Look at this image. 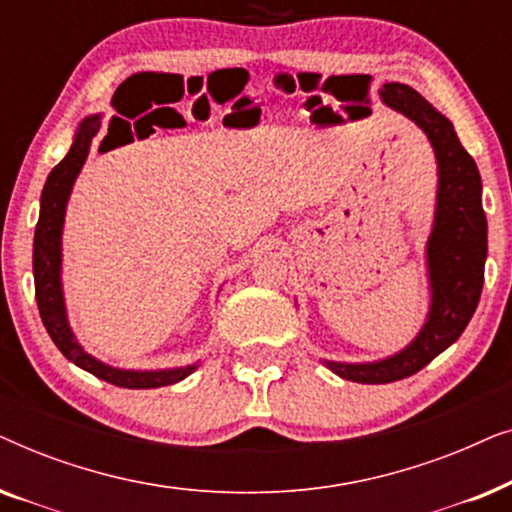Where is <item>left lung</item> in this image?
Segmentation results:
<instances>
[{"label":"left lung","instance_id":"8db88e82","mask_svg":"<svg viewBox=\"0 0 512 512\" xmlns=\"http://www.w3.org/2000/svg\"><path fill=\"white\" fill-rule=\"evenodd\" d=\"M382 102L408 116L429 137L438 160L436 219L426 242L431 305L422 331L408 347L370 363L324 361L342 380L387 384L422 370L464 333L478 307L487 258V219L475 160L452 123L405 83H384Z\"/></svg>","mask_w":512,"mask_h":512}]
</instances>
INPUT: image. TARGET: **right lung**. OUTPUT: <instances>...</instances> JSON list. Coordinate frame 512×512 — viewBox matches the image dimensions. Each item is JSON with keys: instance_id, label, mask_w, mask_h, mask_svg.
I'll use <instances>...</instances> for the list:
<instances>
[{"instance_id": "1", "label": "right lung", "mask_w": 512, "mask_h": 512, "mask_svg": "<svg viewBox=\"0 0 512 512\" xmlns=\"http://www.w3.org/2000/svg\"><path fill=\"white\" fill-rule=\"evenodd\" d=\"M102 116H88L79 123L72 149L67 156L53 167L48 174L44 191H41V209L39 223L34 230V251H32V268H34V293H37V305L41 321H44L48 335L55 342V347L65 354L76 366L88 370L90 375L100 380L116 384L123 389H156L167 384L181 382L193 373V366L170 368V370H121L107 363L97 361L90 356L79 342H76L72 328L67 321L65 296H62V223H65V209L69 193L76 177H79L83 163H86L90 142L100 132Z\"/></svg>"}]
</instances>
